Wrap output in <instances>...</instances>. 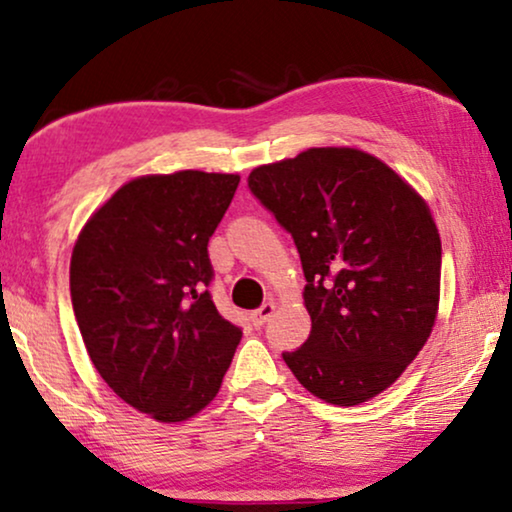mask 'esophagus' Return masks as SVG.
Returning a JSON list of instances; mask_svg holds the SVG:
<instances>
[{
	"instance_id": "obj_1",
	"label": "esophagus",
	"mask_w": 512,
	"mask_h": 512,
	"mask_svg": "<svg viewBox=\"0 0 512 512\" xmlns=\"http://www.w3.org/2000/svg\"><path fill=\"white\" fill-rule=\"evenodd\" d=\"M275 307H277L275 303H263L256 312H251V321H254V326H263L265 321L275 314Z\"/></svg>"
}]
</instances>
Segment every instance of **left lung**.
Here are the masks:
<instances>
[{
	"instance_id": "8db88e82",
	"label": "left lung",
	"mask_w": 512,
	"mask_h": 512,
	"mask_svg": "<svg viewBox=\"0 0 512 512\" xmlns=\"http://www.w3.org/2000/svg\"><path fill=\"white\" fill-rule=\"evenodd\" d=\"M296 242L310 338L284 352L296 380L331 405L389 389L429 340L440 303V235L426 200L354 146H319L249 174Z\"/></svg>"
}]
</instances>
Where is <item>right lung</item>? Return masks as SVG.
<instances>
[{"instance_id":"right-lung-1","label":"right lung","mask_w":512,"mask_h":512,"mask_svg":"<svg viewBox=\"0 0 512 512\" xmlns=\"http://www.w3.org/2000/svg\"><path fill=\"white\" fill-rule=\"evenodd\" d=\"M240 174H144L76 237L69 291L88 356L118 398L156 422H186L219 394L242 331L205 286L207 242Z\"/></svg>"}]
</instances>
